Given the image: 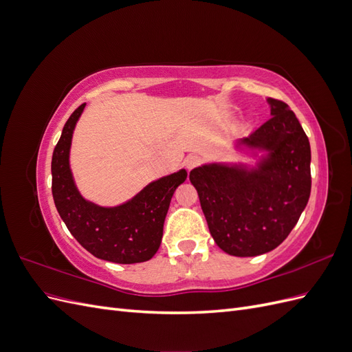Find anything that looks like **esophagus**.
I'll list each match as a JSON object with an SVG mask.
<instances>
[{"instance_id": "1", "label": "esophagus", "mask_w": 352, "mask_h": 352, "mask_svg": "<svg viewBox=\"0 0 352 352\" xmlns=\"http://www.w3.org/2000/svg\"><path fill=\"white\" fill-rule=\"evenodd\" d=\"M199 163H201V158H199L198 155H189V157L185 158L184 166H185V168L189 172V170H192V168H195L197 166H199Z\"/></svg>"}]
</instances>
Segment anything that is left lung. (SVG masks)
I'll return each instance as SVG.
<instances>
[{"instance_id":"8db88e82","label":"left lung","mask_w":352,"mask_h":352,"mask_svg":"<svg viewBox=\"0 0 352 352\" xmlns=\"http://www.w3.org/2000/svg\"><path fill=\"white\" fill-rule=\"evenodd\" d=\"M272 119L233 148L250 162L190 170L210 233L235 257H255L286 239L311 192L310 142L287 104L267 98Z\"/></svg>"}]
</instances>
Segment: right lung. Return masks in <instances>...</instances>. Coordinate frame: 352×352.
<instances>
[{
	"label": "right lung",
	"instance_id": "1",
	"mask_svg": "<svg viewBox=\"0 0 352 352\" xmlns=\"http://www.w3.org/2000/svg\"><path fill=\"white\" fill-rule=\"evenodd\" d=\"M85 105L69 117L52 153V198L58 214L72 235L97 258L119 264L148 261L162 243L170 201L186 180V170L153 180L119 206L104 207L87 199L70 168L72 138Z\"/></svg>",
	"mask_w": 352,
	"mask_h": 352
}]
</instances>
